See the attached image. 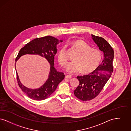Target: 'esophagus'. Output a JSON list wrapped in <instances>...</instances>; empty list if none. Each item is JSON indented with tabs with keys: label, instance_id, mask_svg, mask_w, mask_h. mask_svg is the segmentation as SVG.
<instances>
[{
	"label": "esophagus",
	"instance_id": "34e87169",
	"mask_svg": "<svg viewBox=\"0 0 131 131\" xmlns=\"http://www.w3.org/2000/svg\"><path fill=\"white\" fill-rule=\"evenodd\" d=\"M71 77H72V76H71L70 75H67L66 76V78L70 79V78H71Z\"/></svg>",
	"mask_w": 131,
	"mask_h": 131
}]
</instances>
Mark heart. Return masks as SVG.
<instances>
[{
    "instance_id": "b5f03b06",
    "label": "heart",
    "mask_w": 131,
    "mask_h": 131,
    "mask_svg": "<svg viewBox=\"0 0 131 131\" xmlns=\"http://www.w3.org/2000/svg\"><path fill=\"white\" fill-rule=\"evenodd\" d=\"M69 45L78 52L74 57V61L67 66L68 72L77 73L82 71V73L86 74L92 72L98 67L102 59L101 53L98 49L91 48L85 41L79 39L73 40ZM58 60L63 67L68 63L66 47L63 46L58 52Z\"/></svg>"
}]
</instances>
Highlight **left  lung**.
<instances>
[{"label": "left lung", "mask_w": 131, "mask_h": 131, "mask_svg": "<svg viewBox=\"0 0 131 131\" xmlns=\"http://www.w3.org/2000/svg\"><path fill=\"white\" fill-rule=\"evenodd\" d=\"M91 38L104 54V60L98 67L90 74L77 76L79 85L74 91L75 96L82 101L94 98L100 93L113 71L114 49L102 37L91 34Z\"/></svg>", "instance_id": "1"}]
</instances>
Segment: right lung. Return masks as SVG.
Wrapping results in <instances>:
<instances>
[{"instance_id":"add662e5","label":"right lung","mask_w":131,"mask_h":131,"mask_svg":"<svg viewBox=\"0 0 131 131\" xmlns=\"http://www.w3.org/2000/svg\"><path fill=\"white\" fill-rule=\"evenodd\" d=\"M62 40H58L50 36L36 38L25 45L19 51L16 59V62L21 56L26 54H38L44 57L50 64V72L45 84L40 88L29 89L23 85L19 80L17 74V83L19 86L28 96L35 100H42L48 98L55 91L59 84L64 79L63 72L58 71L54 67V56L57 53V45Z\"/></svg>"}]
</instances>
